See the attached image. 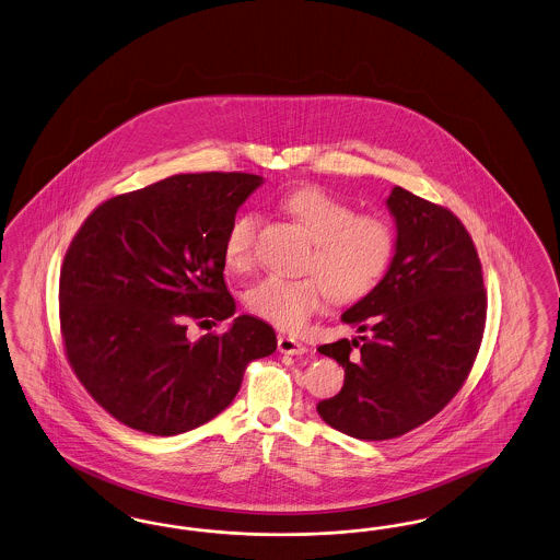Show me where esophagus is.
<instances>
[{
  "mask_svg": "<svg viewBox=\"0 0 560 560\" xmlns=\"http://www.w3.org/2000/svg\"><path fill=\"white\" fill-rule=\"evenodd\" d=\"M277 348H279L281 354H290V357H300V354L306 352V346L290 336H279Z\"/></svg>",
  "mask_w": 560,
  "mask_h": 560,
  "instance_id": "1",
  "label": "esophagus"
}]
</instances>
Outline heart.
Returning a JSON list of instances; mask_svg holds the SVG:
<instances>
[{"label": "heart", "instance_id": "1", "mask_svg": "<svg viewBox=\"0 0 560 560\" xmlns=\"http://www.w3.org/2000/svg\"><path fill=\"white\" fill-rule=\"evenodd\" d=\"M281 208L314 240L302 279L269 275L246 291L247 311L270 325L295 331L320 313L327 298L357 302L380 283L394 252L389 224L375 214H357L346 201L320 187H298L281 198ZM260 217L240 212L224 233V262L244 272L254 265Z\"/></svg>", "mask_w": 560, "mask_h": 560}]
</instances>
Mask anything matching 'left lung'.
<instances>
[{
  "mask_svg": "<svg viewBox=\"0 0 560 560\" xmlns=\"http://www.w3.org/2000/svg\"><path fill=\"white\" fill-rule=\"evenodd\" d=\"M396 252L380 283L341 314L359 337L318 348L336 359L341 392L316 406L357 440H392L423 425L469 377L488 298L469 231L447 208L394 187Z\"/></svg>",
  "mask_w": 560,
  "mask_h": 560,
  "instance_id": "left-lung-1",
  "label": "left lung"
}]
</instances>
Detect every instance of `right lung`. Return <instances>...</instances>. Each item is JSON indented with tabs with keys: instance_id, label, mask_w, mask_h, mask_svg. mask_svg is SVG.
<instances>
[{
	"instance_id": "obj_1",
	"label": "right lung",
	"mask_w": 560,
	"mask_h": 560,
	"mask_svg": "<svg viewBox=\"0 0 560 560\" xmlns=\"http://www.w3.org/2000/svg\"><path fill=\"white\" fill-rule=\"evenodd\" d=\"M262 185L247 173L175 175L100 203L60 270L68 362L116 421L152 435L208 423L237 396L246 366L277 350L242 314L221 336L187 339V320H224V233Z\"/></svg>"
}]
</instances>
